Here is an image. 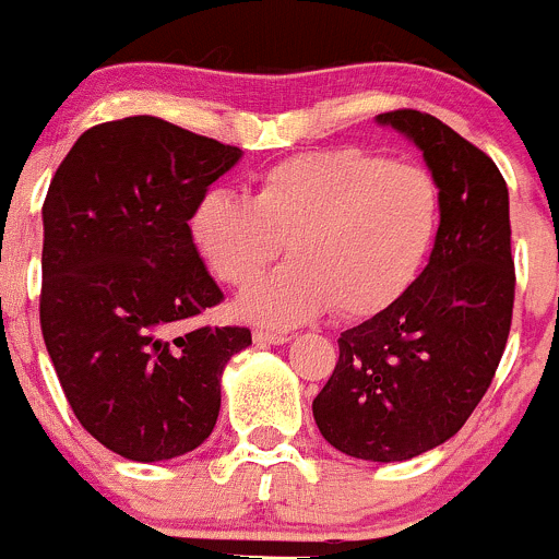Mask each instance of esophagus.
<instances>
[{"label": "esophagus", "mask_w": 559, "mask_h": 559, "mask_svg": "<svg viewBox=\"0 0 559 559\" xmlns=\"http://www.w3.org/2000/svg\"><path fill=\"white\" fill-rule=\"evenodd\" d=\"M292 337L286 332H270V330H253V343L257 346H281V343H289Z\"/></svg>", "instance_id": "esophagus-1"}]
</instances>
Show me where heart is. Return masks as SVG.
<instances>
[{
  "instance_id": "b5f03b06",
  "label": "heart",
  "mask_w": 559,
  "mask_h": 559,
  "mask_svg": "<svg viewBox=\"0 0 559 559\" xmlns=\"http://www.w3.org/2000/svg\"><path fill=\"white\" fill-rule=\"evenodd\" d=\"M441 227V189L419 165L343 145L278 162L253 200L211 191L191 216L207 267L246 286L289 246L292 259L238 300L246 319L292 326L335 306L368 319L400 300Z\"/></svg>"
}]
</instances>
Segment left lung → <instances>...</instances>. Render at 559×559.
Wrapping results in <instances>:
<instances>
[{
	"label": "left lung",
	"mask_w": 559,
	"mask_h": 559,
	"mask_svg": "<svg viewBox=\"0 0 559 559\" xmlns=\"http://www.w3.org/2000/svg\"><path fill=\"white\" fill-rule=\"evenodd\" d=\"M414 140L441 189L430 262L386 311L337 337L313 419L337 452L403 462L441 447L495 379L514 313L509 189L498 165L421 110L381 112Z\"/></svg>",
	"instance_id": "8db88e82"
}]
</instances>
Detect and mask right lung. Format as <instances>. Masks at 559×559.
Returning a JSON list of instances; mask_svg holds the SVG:
<instances>
[{
	"mask_svg": "<svg viewBox=\"0 0 559 559\" xmlns=\"http://www.w3.org/2000/svg\"><path fill=\"white\" fill-rule=\"evenodd\" d=\"M240 148L154 116L86 129L43 202L39 326L67 403L110 452L173 460L222 408V370L248 326L186 319L224 300L189 218Z\"/></svg>",
	"mask_w": 559,
	"mask_h": 559,
	"instance_id": "1",
	"label": "right lung"
}]
</instances>
